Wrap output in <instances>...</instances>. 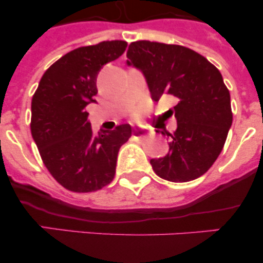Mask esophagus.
Segmentation results:
<instances>
[{
  "label": "esophagus",
  "mask_w": 263,
  "mask_h": 263,
  "mask_svg": "<svg viewBox=\"0 0 263 263\" xmlns=\"http://www.w3.org/2000/svg\"><path fill=\"white\" fill-rule=\"evenodd\" d=\"M134 135H135V137H140V139H141V137L146 136L147 129L142 128V127H137V128L134 129Z\"/></svg>",
  "instance_id": "obj_1"
}]
</instances>
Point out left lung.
I'll return each instance as SVG.
<instances>
[{
	"instance_id": "8db88e82",
	"label": "left lung",
	"mask_w": 263,
	"mask_h": 263,
	"mask_svg": "<svg viewBox=\"0 0 263 263\" xmlns=\"http://www.w3.org/2000/svg\"><path fill=\"white\" fill-rule=\"evenodd\" d=\"M127 58V65L144 73L154 102L164 94L177 100V129L166 134L168 154L150 160L154 172L176 183L205 174L221 153L233 122L229 90L220 71L200 53L177 44L132 42Z\"/></svg>"
}]
</instances>
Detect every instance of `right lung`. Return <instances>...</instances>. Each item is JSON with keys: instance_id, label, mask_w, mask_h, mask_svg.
Wrapping results in <instances>:
<instances>
[{"instance_id": "1", "label": "right lung", "mask_w": 263, "mask_h": 263, "mask_svg": "<svg viewBox=\"0 0 263 263\" xmlns=\"http://www.w3.org/2000/svg\"><path fill=\"white\" fill-rule=\"evenodd\" d=\"M127 48L107 41L66 53L44 72L31 100V136L44 165L72 192H94L113 181L117 156L132 135L129 124L95 135L86 105L95 103L97 78Z\"/></svg>"}]
</instances>
